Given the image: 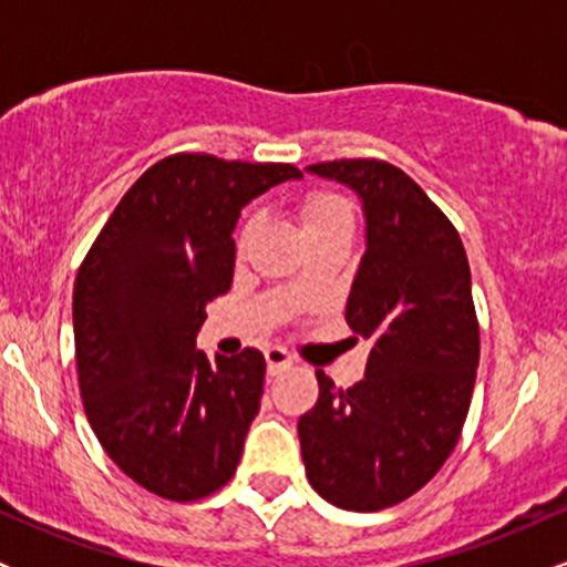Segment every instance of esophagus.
Masks as SVG:
<instances>
[{
  "instance_id": "1",
  "label": "esophagus",
  "mask_w": 567,
  "mask_h": 567,
  "mask_svg": "<svg viewBox=\"0 0 567 567\" xmlns=\"http://www.w3.org/2000/svg\"><path fill=\"white\" fill-rule=\"evenodd\" d=\"M292 365V357L282 347H269L266 349V368H269V375L282 373L285 368Z\"/></svg>"
}]
</instances>
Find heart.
<instances>
[{"instance_id":"1","label":"heart","mask_w":567,"mask_h":567,"mask_svg":"<svg viewBox=\"0 0 567 567\" xmlns=\"http://www.w3.org/2000/svg\"><path fill=\"white\" fill-rule=\"evenodd\" d=\"M298 216H301L306 239H309L311 234L336 229V226L354 224L349 202L343 197H338V194H330V192L306 194V197L301 199V205H298ZM250 234H252V220H247V224L243 226V231H239V247L247 245Z\"/></svg>"}]
</instances>
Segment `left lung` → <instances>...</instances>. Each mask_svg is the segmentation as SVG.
<instances>
[{
	"label": "left lung",
	"mask_w": 567,
	"mask_h": 567,
	"mask_svg": "<svg viewBox=\"0 0 567 567\" xmlns=\"http://www.w3.org/2000/svg\"><path fill=\"white\" fill-rule=\"evenodd\" d=\"M306 171L362 199L368 250L347 322L370 343L354 386L317 370L320 400L298 421L306 477L341 509L379 512L421 491L464 429L480 365L470 261L455 226L400 167L336 159Z\"/></svg>",
	"instance_id": "1"
}]
</instances>
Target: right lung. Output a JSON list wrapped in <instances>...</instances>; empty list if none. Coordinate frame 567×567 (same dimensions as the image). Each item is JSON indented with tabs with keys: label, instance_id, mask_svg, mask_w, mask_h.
Wrapping results in <instances>:
<instances>
[{
	"label": "right lung",
	"instance_id": "1",
	"mask_svg": "<svg viewBox=\"0 0 567 567\" xmlns=\"http://www.w3.org/2000/svg\"><path fill=\"white\" fill-rule=\"evenodd\" d=\"M282 162L173 154L127 188L74 282L84 413L109 458L148 493L210 496L234 477L264 394L258 349L197 351L205 306L231 288L234 226Z\"/></svg>",
	"mask_w": 567,
	"mask_h": 567
}]
</instances>
